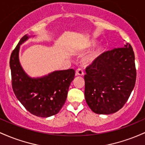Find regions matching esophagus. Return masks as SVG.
Returning <instances> with one entry per match:
<instances>
[{
    "instance_id": "34e87169",
    "label": "esophagus",
    "mask_w": 145,
    "mask_h": 145,
    "mask_svg": "<svg viewBox=\"0 0 145 145\" xmlns=\"http://www.w3.org/2000/svg\"><path fill=\"white\" fill-rule=\"evenodd\" d=\"M76 76H83L84 75V71L82 68H78L76 71Z\"/></svg>"
}]
</instances>
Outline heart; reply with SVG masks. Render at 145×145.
Here are the masks:
<instances>
[{
    "instance_id": "obj_1",
    "label": "heart",
    "mask_w": 145,
    "mask_h": 145,
    "mask_svg": "<svg viewBox=\"0 0 145 145\" xmlns=\"http://www.w3.org/2000/svg\"><path fill=\"white\" fill-rule=\"evenodd\" d=\"M95 44H96L95 41H92L91 42V44H90V45H91V46H95ZM101 52V48H98L97 50L95 51L93 53V54H91V56H89V57L86 58V59H85V61H86V62H89V61H93V60L95 58H96L98 55H99V54H100Z\"/></svg>"
}]
</instances>
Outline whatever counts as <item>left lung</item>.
<instances>
[{"label": "left lung", "instance_id": "1", "mask_svg": "<svg viewBox=\"0 0 145 145\" xmlns=\"http://www.w3.org/2000/svg\"><path fill=\"white\" fill-rule=\"evenodd\" d=\"M84 96L97 114H109L122 108L135 86V56L129 43L103 52L86 68Z\"/></svg>", "mask_w": 145, "mask_h": 145}]
</instances>
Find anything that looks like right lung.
<instances>
[{
    "instance_id": "1",
    "label": "right lung",
    "mask_w": 145,
    "mask_h": 145,
    "mask_svg": "<svg viewBox=\"0 0 145 145\" xmlns=\"http://www.w3.org/2000/svg\"><path fill=\"white\" fill-rule=\"evenodd\" d=\"M29 38L23 36L10 56L11 84L16 97L31 114L41 117L56 114L67 99L75 70L56 71L41 78H31L23 71L18 59L20 46Z\"/></svg>"
}]
</instances>
